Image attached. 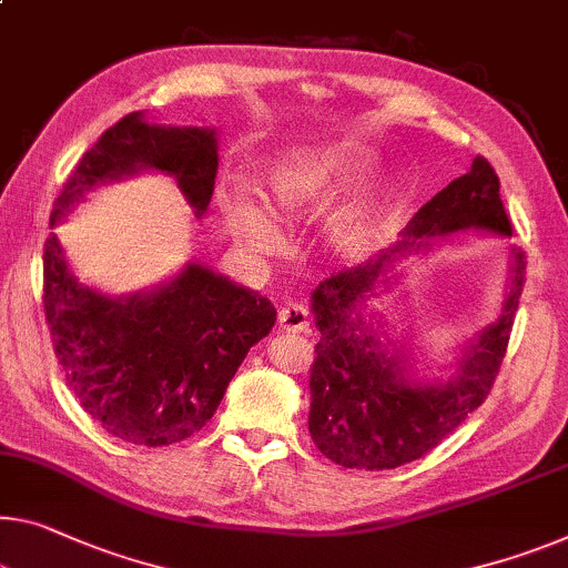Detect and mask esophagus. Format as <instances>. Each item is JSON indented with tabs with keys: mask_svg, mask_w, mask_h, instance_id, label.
I'll return each mask as SVG.
<instances>
[{
	"mask_svg": "<svg viewBox=\"0 0 568 568\" xmlns=\"http://www.w3.org/2000/svg\"><path fill=\"white\" fill-rule=\"evenodd\" d=\"M278 325L284 333H310V312L300 302H286L278 310Z\"/></svg>",
	"mask_w": 568,
	"mask_h": 568,
	"instance_id": "1",
	"label": "esophagus"
}]
</instances>
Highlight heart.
Here are the masks:
<instances>
[{
	"instance_id": "heart-1",
	"label": "heart",
	"mask_w": 568,
	"mask_h": 568,
	"mask_svg": "<svg viewBox=\"0 0 568 568\" xmlns=\"http://www.w3.org/2000/svg\"><path fill=\"white\" fill-rule=\"evenodd\" d=\"M365 162H368V154L353 144L327 146V150L320 152H300L290 156L286 162L276 164L268 174V211L282 217V221L304 217L329 195V190L353 178L355 172H361ZM381 203L383 193L378 185H368L361 195L353 197L335 215V241L343 243V246H357L371 233ZM223 213L229 217L233 233L251 251L268 254L282 241L272 215L243 190H233V193L223 195Z\"/></svg>"
}]
</instances>
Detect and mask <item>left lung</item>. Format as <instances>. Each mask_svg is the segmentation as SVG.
I'll return each mask as SVG.
<instances>
[{"instance_id":"8db88e82","label":"left lung","mask_w":568,"mask_h":568,"mask_svg":"<svg viewBox=\"0 0 568 568\" xmlns=\"http://www.w3.org/2000/svg\"><path fill=\"white\" fill-rule=\"evenodd\" d=\"M465 229L510 239L513 225L500 200V180L485 156H475L467 174L436 193L412 223L404 241L368 264L347 268L312 292L314 345L310 373V434L314 447L339 467L394 469L424 457L457 429L490 394L508 351L518 300L526 276V256L513 248L510 292L503 314L477 335L459 368L444 383H416L406 361L381 343V329L357 312V302L373 292L375 278L408 251L429 246L426 239Z\"/></svg>"}]
</instances>
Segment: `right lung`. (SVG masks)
Listing matches in <instances>:
<instances>
[{
  "label": "right lung",
  "instance_id": "add662e5",
  "mask_svg": "<svg viewBox=\"0 0 568 568\" xmlns=\"http://www.w3.org/2000/svg\"><path fill=\"white\" fill-rule=\"evenodd\" d=\"M139 170L174 178L195 217L211 205L215 129L146 124L134 111L101 134L60 190L50 225L103 182ZM42 302L68 388L101 429L139 447H168L203 429L243 357L276 322L274 304L190 261L154 292L106 296L73 276L50 233Z\"/></svg>",
  "mask_w": 568,
  "mask_h": 568
}]
</instances>
